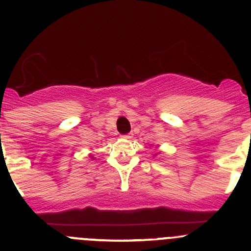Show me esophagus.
<instances>
[{
    "mask_svg": "<svg viewBox=\"0 0 251 251\" xmlns=\"http://www.w3.org/2000/svg\"><path fill=\"white\" fill-rule=\"evenodd\" d=\"M123 137H124V138H126V140H130V138L132 137V135H124Z\"/></svg>",
    "mask_w": 251,
    "mask_h": 251,
    "instance_id": "1",
    "label": "esophagus"
}]
</instances>
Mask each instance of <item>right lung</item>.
I'll return each instance as SVG.
<instances>
[{
	"instance_id": "obj_1",
	"label": "right lung",
	"mask_w": 251,
	"mask_h": 251,
	"mask_svg": "<svg viewBox=\"0 0 251 251\" xmlns=\"http://www.w3.org/2000/svg\"><path fill=\"white\" fill-rule=\"evenodd\" d=\"M91 157H92V155H91Z\"/></svg>"
}]
</instances>
